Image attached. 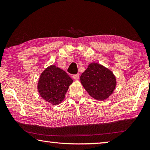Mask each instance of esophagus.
Masks as SVG:
<instances>
[{"label": "esophagus", "instance_id": "obj_1", "mask_svg": "<svg viewBox=\"0 0 150 150\" xmlns=\"http://www.w3.org/2000/svg\"><path fill=\"white\" fill-rule=\"evenodd\" d=\"M72 77L73 78V79H75V81H77V80H79V74L73 75L72 76Z\"/></svg>", "mask_w": 150, "mask_h": 150}]
</instances>
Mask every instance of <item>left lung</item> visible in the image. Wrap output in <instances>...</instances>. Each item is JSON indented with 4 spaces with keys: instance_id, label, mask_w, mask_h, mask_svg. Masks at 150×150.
Here are the masks:
<instances>
[{
    "instance_id": "obj_1",
    "label": "left lung",
    "mask_w": 150,
    "mask_h": 150,
    "mask_svg": "<svg viewBox=\"0 0 150 150\" xmlns=\"http://www.w3.org/2000/svg\"><path fill=\"white\" fill-rule=\"evenodd\" d=\"M81 83L91 96L98 100L107 99L116 85L115 75L108 68L91 63L80 77Z\"/></svg>"
}]
</instances>
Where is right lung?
Listing matches in <instances>:
<instances>
[{
	"label": "right lung",
	"mask_w": 150,
	"mask_h": 150,
	"mask_svg": "<svg viewBox=\"0 0 150 150\" xmlns=\"http://www.w3.org/2000/svg\"><path fill=\"white\" fill-rule=\"evenodd\" d=\"M73 82L72 79L65 71L52 65L40 75L38 91L45 101L57 105L64 100L65 94Z\"/></svg>",
	"instance_id": "obj_1"
}]
</instances>
